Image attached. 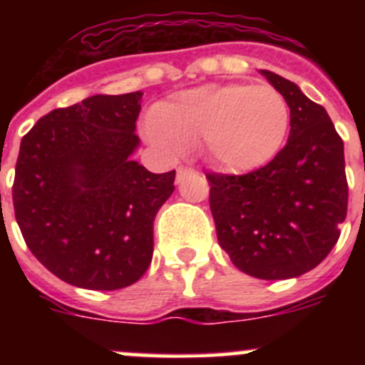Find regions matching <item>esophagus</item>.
I'll list each match as a JSON object with an SVG mask.
<instances>
[{"mask_svg": "<svg viewBox=\"0 0 365 365\" xmlns=\"http://www.w3.org/2000/svg\"><path fill=\"white\" fill-rule=\"evenodd\" d=\"M192 173H195L192 168H186V166L177 168V182H182V180H185L188 175H192Z\"/></svg>", "mask_w": 365, "mask_h": 365, "instance_id": "34e87169", "label": "esophagus"}]
</instances>
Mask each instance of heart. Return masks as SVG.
Listing matches in <instances>:
<instances>
[{
    "mask_svg": "<svg viewBox=\"0 0 365 365\" xmlns=\"http://www.w3.org/2000/svg\"><path fill=\"white\" fill-rule=\"evenodd\" d=\"M291 111L272 86L206 83L155 104L146 137L166 157L201 146L227 173L256 172L285 143Z\"/></svg>",
    "mask_w": 365,
    "mask_h": 365,
    "instance_id": "b5f03b06",
    "label": "heart"
}]
</instances>
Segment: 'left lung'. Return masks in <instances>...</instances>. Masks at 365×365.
Here are the masks:
<instances>
[{
  "label": "left lung",
  "instance_id": "1",
  "mask_svg": "<svg viewBox=\"0 0 365 365\" xmlns=\"http://www.w3.org/2000/svg\"><path fill=\"white\" fill-rule=\"evenodd\" d=\"M291 109L285 148L247 175L208 173L217 241L241 272L298 278L318 267L347 215L344 143L327 111L291 80L259 71Z\"/></svg>",
  "mask_w": 365,
  "mask_h": 365
}]
</instances>
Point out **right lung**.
Wrapping results in <instances>:
<instances>
[{
    "label": "right lung",
    "instance_id": "right-lung-1",
    "mask_svg": "<svg viewBox=\"0 0 365 365\" xmlns=\"http://www.w3.org/2000/svg\"><path fill=\"white\" fill-rule=\"evenodd\" d=\"M140 100V91L89 96L21 138L16 221L41 265L74 287L124 289L151 263L155 215L175 190V170L151 173L131 157Z\"/></svg>",
    "mask_w": 365,
    "mask_h": 365
}]
</instances>
